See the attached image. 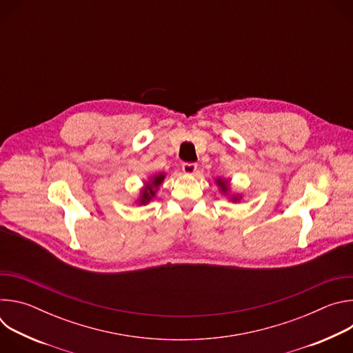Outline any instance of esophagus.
<instances>
[{"instance_id":"1","label":"esophagus","mask_w":353,"mask_h":353,"mask_svg":"<svg viewBox=\"0 0 353 353\" xmlns=\"http://www.w3.org/2000/svg\"><path fill=\"white\" fill-rule=\"evenodd\" d=\"M183 172L185 174H194L196 172V165L195 163H183Z\"/></svg>"}]
</instances>
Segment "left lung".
Returning <instances> with one entry per match:
<instances>
[{
    "label": "left lung",
    "mask_w": 353,
    "mask_h": 353,
    "mask_svg": "<svg viewBox=\"0 0 353 353\" xmlns=\"http://www.w3.org/2000/svg\"><path fill=\"white\" fill-rule=\"evenodd\" d=\"M216 185L221 188V191L225 194V195H229V191H230V187H229V181L225 180V179H216ZM241 195H232L230 196V201H233V203H236V201H240Z\"/></svg>",
    "instance_id": "left-lung-1"
}]
</instances>
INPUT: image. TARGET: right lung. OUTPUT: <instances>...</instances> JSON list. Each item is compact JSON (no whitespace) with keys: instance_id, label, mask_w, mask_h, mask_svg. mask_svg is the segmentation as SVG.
I'll return each mask as SVG.
<instances>
[{"instance_id":"1","label":"right lung","mask_w":353,"mask_h":353,"mask_svg":"<svg viewBox=\"0 0 353 353\" xmlns=\"http://www.w3.org/2000/svg\"><path fill=\"white\" fill-rule=\"evenodd\" d=\"M165 180V174L163 173H159V174H155L154 177H150L149 181L145 183V187L141 190V196L138 199L139 205H145L148 204L150 199H152L159 188V185L162 184V181Z\"/></svg>"}]
</instances>
